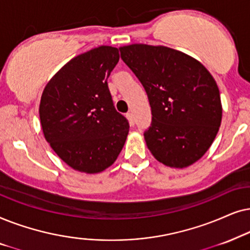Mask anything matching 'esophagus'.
Here are the masks:
<instances>
[{
    "instance_id": "esophagus-1",
    "label": "esophagus",
    "mask_w": 250,
    "mask_h": 250,
    "mask_svg": "<svg viewBox=\"0 0 250 250\" xmlns=\"http://www.w3.org/2000/svg\"><path fill=\"white\" fill-rule=\"evenodd\" d=\"M125 116H127V119H128V121H129V123H130V125H134V115H132V113H127V114H125Z\"/></svg>"
}]
</instances>
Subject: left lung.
Segmentation results:
<instances>
[{
	"label": "left lung",
	"mask_w": 250,
	"mask_h": 250,
	"mask_svg": "<svg viewBox=\"0 0 250 250\" xmlns=\"http://www.w3.org/2000/svg\"><path fill=\"white\" fill-rule=\"evenodd\" d=\"M119 49L151 105L152 123L144 132L149 152L170 168L197 162L221 127L223 109L215 79L197 59L168 46L135 43Z\"/></svg>",
	"instance_id": "obj_1"
}]
</instances>
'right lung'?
Masks as SVG:
<instances>
[{
    "mask_svg": "<svg viewBox=\"0 0 250 250\" xmlns=\"http://www.w3.org/2000/svg\"><path fill=\"white\" fill-rule=\"evenodd\" d=\"M118 48L101 45L76 56L46 83L40 102L45 141L76 171L98 174L114 164L129 123L116 112L107 79Z\"/></svg>",
    "mask_w": 250,
    "mask_h": 250,
    "instance_id": "1",
    "label": "right lung"
}]
</instances>
